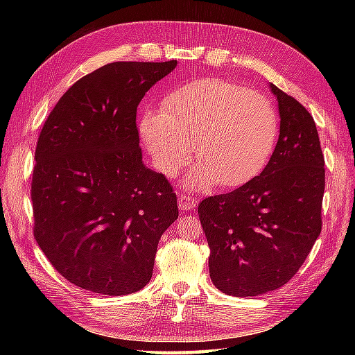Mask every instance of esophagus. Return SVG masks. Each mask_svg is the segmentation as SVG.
<instances>
[{
	"label": "esophagus",
	"mask_w": 355,
	"mask_h": 355,
	"mask_svg": "<svg viewBox=\"0 0 355 355\" xmlns=\"http://www.w3.org/2000/svg\"><path fill=\"white\" fill-rule=\"evenodd\" d=\"M178 207L183 210V212H189V210H193L197 207V200L191 195H182V197L178 198Z\"/></svg>",
	"instance_id": "esophagus-1"
}]
</instances>
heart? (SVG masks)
I'll return each instance as SVG.
<instances>
[{
  "label": "heart",
  "instance_id": "b5f03b06",
  "mask_svg": "<svg viewBox=\"0 0 355 355\" xmlns=\"http://www.w3.org/2000/svg\"><path fill=\"white\" fill-rule=\"evenodd\" d=\"M277 116L266 96L233 82L202 78L162 97L160 111L140 119V137L157 169L173 177L193 154L187 183L236 187L250 182L273 153Z\"/></svg>",
  "mask_w": 355,
  "mask_h": 355
}]
</instances>
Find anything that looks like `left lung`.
Wrapping results in <instances>:
<instances>
[{
	"label": "left lung",
	"mask_w": 355,
	"mask_h": 355,
	"mask_svg": "<svg viewBox=\"0 0 355 355\" xmlns=\"http://www.w3.org/2000/svg\"><path fill=\"white\" fill-rule=\"evenodd\" d=\"M281 130L266 168L229 193L198 205L218 290L259 296L285 285L302 267L322 230L325 158L314 119L302 103L270 84Z\"/></svg>",
	"instance_id": "left-lung-1"
}]
</instances>
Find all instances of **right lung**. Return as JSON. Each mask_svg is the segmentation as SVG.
I'll use <instances>...</instances> for the list:
<instances>
[{
  "instance_id": "add662e5",
  "label": "right lung",
  "mask_w": 355,
  "mask_h": 355,
  "mask_svg": "<svg viewBox=\"0 0 355 355\" xmlns=\"http://www.w3.org/2000/svg\"><path fill=\"white\" fill-rule=\"evenodd\" d=\"M112 62L67 89L35 150L33 235L58 273L80 288L123 296L153 277L157 245L178 218L163 173L141 162L137 107L175 69Z\"/></svg>"
}]
</instances>
